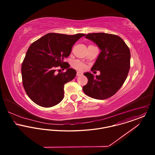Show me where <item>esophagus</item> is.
Here are the masks:
<instances>
[{
	"label": "esophagus",
	"mask_w": 155,
	"mask_h": 155,
	"mask_svg": "<svg viewBox=\"0 0 155 155\" xmlns=\"http://www.w3.org/2000/svg\"><path fill=\"white\" fill-rule=\"evenodd\" d=\"M82 74V73L81 72H80V71H78L77 73H76L77 76H81Z\"/></svg>",
	"instance_id": "1"
}]
</instances>
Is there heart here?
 Masks as SVG:
<instances>
[{
    "instance_id": "heart-1",
    "label": "heart",
    "mask_w": 155,
    "mask_h": 155,
    "mask_svg": "<svg viewBox=\"0 0 155 155\" xmlns=\"http://www.w3.org/2000/svg\"><path fill=\"white\" fill-rule=\"evenodd\" d=\"M72 66L74 68H75L79 70H84L85 69V67H86L85 64H84L82 62L80 61L79 60L74 61L72 64Z\"/></svg>"
}]
</instances>
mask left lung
<instances>
[{
	"mask_svg": "<svg viewBox=\"0 0 155 155\" xmlns=\"http://www.w3.org/2000/svg\"><path fill=\"white\" fill-rule=\"evenodd\" d=\"M85 38L94 42L101 51L91 71L99 70L94 76L87 72L88 83L84 93L98 99H107L115 94L125 82L130 68L131 54L128 46L119 36L104 33H89Z\"/></svg>",
	"mask_w": 155,
	"mask_h": 155,
	"instance_id": "1",
	"label": "left lung"
}]
</instances>
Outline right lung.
I'll return each instance as SVG.
<instances>
[{
    "mask_svg": "<svg viewBox=\"0 0 155 155\" xmlns=\"http://www.w3.org/2000/svg\"><path fill=\"white\" fill-rule=\"evenodd\" d=\"M85 35L50 33L30 46L21 66L22 85L36 104L51 107L63 99L64 84L76 74L64 59L70 55L76 42ZM58 66L67 71L57 74L55 68Z\"/></svg>",
    "mask_w": 155,
    "mask_h": 155,
    "instance_id": "1",
    "label": "right lung"
}]
</instances>
